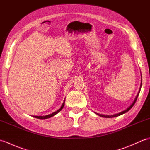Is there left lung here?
Instances as JSON below:
<instances>
[{"instance_id":"8db88e82","label":"left lung","mask_w":150,"mask_h":150,"mask_svg":"<svg viewBox=\"0 0 150 150\" xmlns=\"http://www.w3.org/2000/svg\"><path fill=\"white\" fill-rule=\"evenodd\" d=\"M141 86H142V79H141V86H140V88H139V92H138V93H137V96H136V97H135V100H134V101L133 102V103H132V104H131V105L130 106H129L128 107L127 109H126V110H123V111H122V112H120V113H118V114H114V115H111V116H105V115H103V114H98V113H96L97 115H98V116H101V117H109V118H110V117H117V116H120V115H122V114H125V113H126V112H127L128 110H130V109L131 108L133 107L134 105V104H135V103L136 102V101H137V98H138V96H139V93H140V91H141Z\"/></svg>"}]
</instances>
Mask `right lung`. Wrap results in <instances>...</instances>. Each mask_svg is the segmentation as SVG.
Returning a JSON list of instances; mask_svg holds the SVG:
<instances>
[{"label": "right lung", "mask_w": 150, "mask_h": 150, "mask_svg": "<svg viewBox=\"0 0 150 150\" xmlns=\"http://www.w3.org/2000/svg\"><path fill=\"white\" fill-rule=\"evenodd\" d=\"M64 103H65V99H64V102H63V103H62V105H61L60 109H59V110H57V111H55V112L50 114H48V115H47V116H33V117L38 118V119H41V120H45V119H48V118H50V117H52V116H55V114H57L58 112H60V111H61L62 109H63L64 105Z\"/></svg>", "instance_id": "add662e5"}]
</instances>
